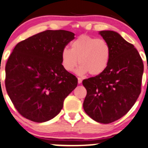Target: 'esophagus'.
I'll list each match as a JSON object with an SVG mask.
<instances>
[{
    "label": "esophagus",
    "instance_id": "34e87169",
    "mask_svg": "<svg viewBox=\"0 0 148 148\" xmlns=\"http://www.w3.org/2000/svg\"><path fill=\"white\" fill-rule=\"evenodd\" d=\"M82 78L81 77H77V83H79V84H80V83H82Z\"/></svg>",
    "mask_w": 148,
    "mask_h": 148
}]
</instances>
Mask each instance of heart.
Here are the masks:
<instances>
[{
    "instance_id": "obj_1",
    "label": "heart",
    "mask_w": 148,
    "mask_h": 148,
    "mask_svg": "<svg viewBox=\"0 0 148 148\" xmlns=\"http://www.w3.org/2000/svg\"><path fill=\"white\" fill-rule=\"evenodd\" d=\"M110 54V46L104 39L82 35L71 42V50L64 48L62 51L61 63L68 72L73 71L79 63L77 73H89L95 76L107 68Z\"/></svg>"
}]
</instances>
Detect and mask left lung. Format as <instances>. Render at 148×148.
<instances>
[{"label":"left lung","instance_id":"8db88e82","mask_svg":"<svg viewBox=\"0 0 148 148\" xmlns=\"http://www.w3.org/2000/svg\"><path fill=\"white\" fill-rule=\"evenodd\" d=\"M110 46L107 68L101 74L83 80L87 90L83 109L92 120L108 124L124 116L141 92L143 60L134 45L116 32L100 31Z\"/></svg>","mask_w":148,"mask_h":148}]
</instances>
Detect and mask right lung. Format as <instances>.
Returning <instances> with one entry per match:
<instances>
[{"instance_id":"1","label":"right lung","mask_w":148,"mask_h":148,"mask_svg":"<svg viewBox=\"0 0 148 148\" xmlns=\"http://www.w3.org/2000/svg\"><path fill=\"white\" fill-rule=\"evenodd\" d=\"M75 34L47 30L19 42L5 65L6 91L24 118L42 123L60 112L77 78L63 68L61 53Z\"/></svg>"}]
</instances>
